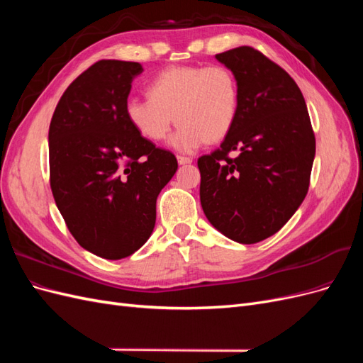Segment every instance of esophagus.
Wrapping results in <instances>:
<instances>
[{"instance_id": "obj_1", "label": "esophagus", "mask_w": 363, "mask_h": 363, "mask_svg": "<svg viewBox=\"0 0 363 363\" xmlns=\"http://www.w3.org/2000/svg\"><path fill=\"white\" fill-rule=\"evenodd\" d=\"M177 162L180 164H188V163H192V159L191 157H186V156H177Z\"/></svg>"}]
</instances>
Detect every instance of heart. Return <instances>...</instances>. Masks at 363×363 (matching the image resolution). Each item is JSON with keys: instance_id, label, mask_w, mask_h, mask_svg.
<instances>
[{"instance_id": "obj_1", "label": "heart", "mask_w": 363, "mask_h": 363, "mask_svg": "<svg viewBox=\"0 0 363 363\" xmlns=\"http://www.w3.org/2000/svg\"><path fill=\"white\" fill-rule=\"evenodd\" d=\"M148 98L131 96L124 104L125 118L138 133L152 142L179 128L171 145L184 152L206 142L228 136L239 115V86L235 74L223 65L169 67L147 86Z\"/></svg>"}]
</instances>
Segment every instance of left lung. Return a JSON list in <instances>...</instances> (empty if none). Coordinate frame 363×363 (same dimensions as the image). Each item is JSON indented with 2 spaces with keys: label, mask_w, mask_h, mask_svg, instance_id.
<instances>
[{
  "label": "left lung",
  "mask_w": 363,
  "mask_h": 363,
  "mask_svg": "<svg viewBox=\"0 0 363 363\" xmlns=\"http://www.w3.org/2000/svg\"><path fill=\"white\" fill-rule=\"evenodd\" d=\"M216 59L236 77L239 115L221 147L199 159L200 200L224 236L256 244L277 233L303 203L315 135L300 87L277 63L251 47Z\"/></svg>",
  "instance_id": "obj_1"
}]
</instances>
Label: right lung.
Returning a JSON list of instances; mask_svg holds the SVG:
<instances>
[{"label": "right lung", "instance_id": "add662e5", "mask_svg": "<svg viewBox=\"0 0 363 363\" xmlns=\"http://www.w3.org/2000/svg\"><path fill=\"white\" fill-rule=\"evenodd\" d=\"M138 62L100 60L68 86L50 124V186L67 227L84 250L118 260L151 236L156 200L177 171L124 113Z\"/></svg>", "mask_w": 363, "mask_h": 363}]
</instances>
